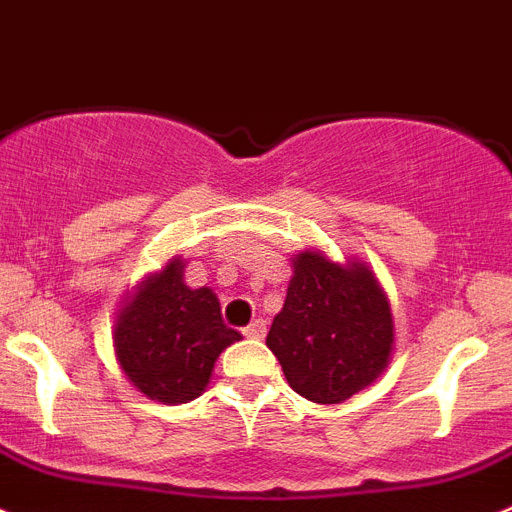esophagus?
<instances>
[{"label":"esophagus","instance_id":"obj_1","mask_svg":"<svg viewBox=\"0 0 512 512\" xmlns=\"http://www.w3.org/2000/svg\"><path fill=\"white\" fill-rule=\"evenodd\" d=\"M265 331H267L265 321L255 319L250 326H245V329H242V334H245L247 339H262V336H265Z\"/></svg>","mask_w":512,"mask_h":512}]
</instances>
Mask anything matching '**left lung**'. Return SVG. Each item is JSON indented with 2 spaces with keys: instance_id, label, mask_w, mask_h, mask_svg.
I'll use <instances>...</instances> for the list:
<instances>
[{
  "instance_id": "obj_1",
  "label": "left lung",
  "mask_w": 512,
  "mask_h": 512,
  "mask_svg": "<svg viewBox=\"0 0 512 512\" xmlns=\"http://www.w3.org/2000/svg\"><path fill=\"white\" fill-rule=\"evenodd\" d=\"M395 326L390 301L365 262L293 257L283 311L267 331L288 385L313 403H344L385 372Z\"/></svg>"
}]
</instances>
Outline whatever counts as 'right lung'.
Listing matches in <instances>:
<instances>
[{"instance_id":"obj_1","label":"right lung","mask_w":512,"mask_h":512,"mask_svg":"<svg viewBox=\"0 0 512 512\" xmlns=\"http://www.w3.org/2000/svg\"><path fill=\"white\" fill-rule=\"evenodd\" d=\"M181 257L137 285L114 324V352L127 380L165 405L199 398L209 385L216 357L242 334L222 321L211 288L183 283Z\"/></svg>"}]
</instances>
